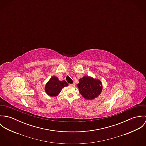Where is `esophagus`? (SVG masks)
Segmentation results:
<instances>
[{
	"instance_id": "esophagus-1",
	"label": "esophagus",
	"mask_w": 146,
	"mask_h": 146,
	"mask_svg": "<svg viewBox=\"0 0 146 146\" xmlns=\"http://www.w3.org/2000/svg\"><path fill=\"white\" fill-rule=\"evenodd\" d=\"M70 85L71 86H75V84H70Z\"/></svg>"
}]
</instances>
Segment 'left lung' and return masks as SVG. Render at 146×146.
<instances>
[{"instance_id": "1", "label": "left lung", "mask_w": 146, "mask_h": 146, "mask_svg": "<svg viewBox=\"0 0 146 146\" xmlns=\"http://www.w3.org/2000/svg\"><path fill=\"white\" fill-rule=\"evenodd\" d=\"M78 87L82 96L89 100L97 97L102 90V85L100 80L89 76H84L80 79Z\"/></svg>"}]
</instances>
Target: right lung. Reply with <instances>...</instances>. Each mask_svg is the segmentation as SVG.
Instances as JSON below:
<instances>
[{"label":"right lung","mask_w":146,"mask_h":146,"mask_svg":"<svg viewBox=\"0 0 146 146\" xmlns=\"http://www.w3.org/2000/svg\"><path fill=\"white\" fill-rule=\"evenodd\" d=\"M67 86L68 84L66 81H60L58 78L53 76L46 84L45 91L49 96L56 97L61 92L63 88Z\"/></svg>","instance_id":"add662e5"}]
</instances>
